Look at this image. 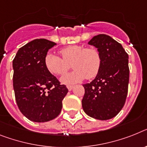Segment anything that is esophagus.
<instances>
[{
    "label": "esophagus",
    "instance_id": "obj_1",
    "mask_svg": "<svg viewBox=\"0 0 147 147\" xmlns=\"http://www.w3.org/2000/svg\"><path fill=\"white\" fill-rule=\"evenodd\" d=\"M66 87H67V88H68V90H72V89H73V87H74V86L73 85H67V86H66Z\"/></svg>",
    "mask_w": 147,
    "mask_h": 147
}]
</instances>
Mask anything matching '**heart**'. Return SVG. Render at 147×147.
<instances>
[{"mask_svg":"<svg viewBox=\"0 0 147 147\" xmlns=\"http://www.w3.org/2000/svg\"><path fill=\"white\" fill-rule=\"evenodd\" d=\"M62 58L52 54L45 57V66L55 76H62L67 71L71 63L74 70L61 78L63 84H74L84 80L92 79L97 76L102 66V56L96 48L72 45L60 49Z\"/></svg>","mask_w":147,"mask_h":147,"instance_id":"b5f03b06","label":"heart"}]
</instances>
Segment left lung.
Instances as JSON below:
<instances>
[{"label":"left lung","instance_id":"1","mask_svg":"<svg viewBox=\"0 0 147 147\" xmlns=\"http://www.w3.org/2000/svg\"><path fill=\"white\" fill-rule=\"evenodd\" d=\"M88 44L99 51L102 62L95 79L83 85L82 108L91 117L110 119L125 105L129 81V55L120 43L105 34L95 36Z\"/></svg>","mask_w":147,"mask_h":147}]
</instances>
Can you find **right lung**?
Wrapping results in <instances>:
<instances>
[{"mask_svg":"<svg viewBox=\"0 0 147 147\" xmlns=\"http://www.w3.org/2000/svg\"><path fill=\"white\" fill-rule=\"evenodd\" d=\"M55 45L48 39H34L18 49L13 61L17 105L33 122L44 123L56 118L68 92L66 85L60 84L45 66L47 53Z\"/></svg>","mask_w":147,"mask_h":147,"instance_id":"right-lung-1","label":"right lung"}]
</instances>
